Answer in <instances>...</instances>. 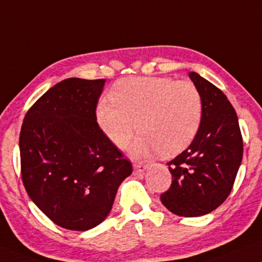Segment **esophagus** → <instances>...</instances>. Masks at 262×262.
Segmentation results:
<instances>
[{
    "mask_svg": "<svg viewBox=\"0 0 262 262\" xmlns=\"http://www.w3.org/2000/svg\"><path fill=\"white\" fill-rule=\"evenodd\" d=\"M134 167H135V175H138V173H141V172H143L144 170L147 169L148 167V164H141V163H135V165H134Z\"/></svg>",
    "mask_w": 262,
    "mask_h": 262,
    "instance_id": "34e87169",
    "label": "esophagus"
}]
</instances>
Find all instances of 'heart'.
I'll use <instances>...</instances> for the list:
<instances>
[{"instance_id":"heart-1","label":"heart","mask_w":262,"mask_h":262,"mask_svg":"<svg viewBox=\"0 0 262 262\" xmlns=\"http://www.w3.org/2000/svg\"><path fill=\"white\" fill-rule=\"evenodd\" d=\"M111 103L96 106V120L104 136L124 148L136 131L135 156L159 151L173 157L185 150L203 120V97L190 81L170 77L137 76L119 80L109 91Z\"/></svg>"}]
</instances>
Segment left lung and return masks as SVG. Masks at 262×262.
<instances>
[{
    "label": "left lung",
    "mask_w": 262,
    "mask_h": 262,
    "mask_svg": "<svg viewBox=\"0 0 262 262\" xmlns=\"http://www.w3.org/2000/svg\"><path fill=\"white\" fill-rule=\"evenodd\" d=\"M189 77L203 97L202 125L189 147L167 163L172 182L160 199L173 214L195 217L230 195L243 158V138L225 93L199 74L192 72Z\"/></svg>",
    "instance_id": "8db88e82"
}]
</instances>
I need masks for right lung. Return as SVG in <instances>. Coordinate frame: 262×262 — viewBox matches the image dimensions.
<instances>
[{"label":"right lung","instance_id":"add662e5","mask_svg":"<svg viewBox=\"0 0 262 262\" xmlns=\"http://www.w3.org/2000/svg\"><path fill=\"white\" fill-rule=\"evenodd\" d=\"M105 80L70 77L51 87L23 121L21 180L50 220L87 231L108 216L132 164L104 136L96 106Z\"/></svg>","mask_w":262,"mask_h":262}]
</instances>
